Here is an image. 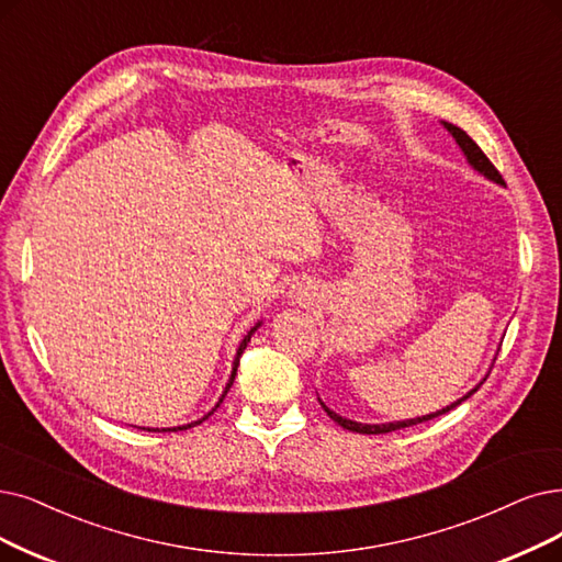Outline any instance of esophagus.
Wrapping results in <instances>:
<instances>
[{"instance_id":"obj_1","label":"esophagus","mask_w":562,"mask_h":562,"mask_svg":"<svg viewBox=\"0 0 562 562\" xmlns=\"http://www.w3.org/2000/svg\"><path fill=\"white\" fill-rule=\"evenodd\" d=\"M290 297H293V304L311 306L313 302H316V290H313V285H308V283H295L293 290H290Z\"/></svg>"}]
</instances>
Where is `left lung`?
I'll return each instance as SVG.
<instances>
[{"mask_svg": "<svg viewBox=\"0 0 562 562\" xmlns=\"http://www.w3.org/2000/svg\"><path fill=\"white\" fill-rule=\"evenodd\" d=\"M445 128H447V133H450V136L454 138V143L459 145V149L463 151V156H465V161H468V166L473 168V170H477L480 175H484L486 179H491V182H496V184H503L505 187V182H503V177H501V172L493 168V164L486 159V154L477 147V143L468 136V133L463 131V128H459V126H454V124H450V122H440ZM501 350V348H498ZM493 362H496V359H493ZM482 380H486V378H482ZM482 380L480 383L470 390V392H465L461 398H457L454 403H450V406H445L442 411H436V413H429V415H422V417H413V419H401V422H385V424H362V422H355V419H348V417H341L339 413H334L331 408H327L325 403H323V398H318L321 401V406L325 408V413L336 422V424H341L344 429H348V431H355V434H392V431H398V429H406V426H415V424H422V422H429V419H434V417H440V415H445V413H450L452 408H457L459 403H463L465 398H470L473 396L477 390H480V385H482Z\"/></svg>", "mask_w": 562, "mask_h": 562, "instance_id": "8db88e82", "label": "left lung"}]
</instances>
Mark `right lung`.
Listing matches in <instances>:
<instances>
[{"label": "right lung", "instance_id": "obj_1", "mask_svg": "<svg viewBox=\"0 0 562 562\" xmlns=\"http://www.w3.org/2000/svg\"><path fill=\"white\" fill-rule=\"evenodd\" d=\"M262 325V321H258L249 331H246V336H244V339H241V344H239V348H237V352H235V359H233V371H231V378H228V383H226V390H223L221 392V396H218V401L214 403V408L210 411V413H205L203 417H200V419H195V422H189V424H182V426H170V429H147V431H187V429H191V426H198V424H203L210 415H214V411L221 406V403H223V398H226V394H228V390L233 387V383H235V375H237V367H239V357H241V352H244V348L246 346H249V341H251V336L256 334V329ZM143 429H145V426H143Z\"/></svg>", "mask_w": 562, "mask_h": 562}]
</instances>
